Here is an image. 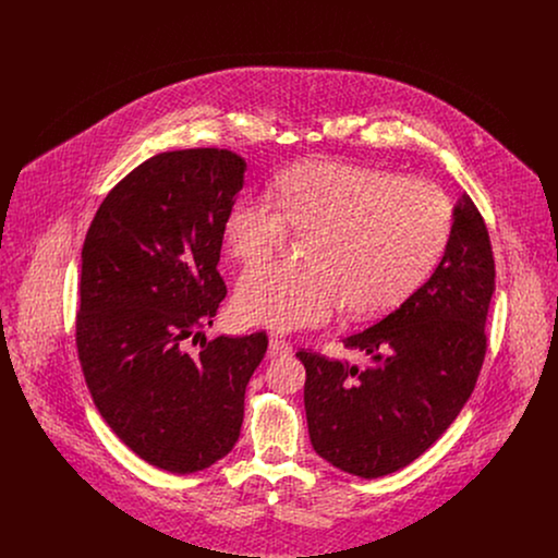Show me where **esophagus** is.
Wrapping results in <instances>:
<instances>
[{"instance_id":"34e87169","label":"esophagus","mask_w":558,"mask_h":558,"mask_svg":"<svg viewBox=\"0 0 558 558\" xmlns=\"http://www.w3.org/2000/svg\"><path fill=\"white\" fill-rule=\"evenodd\" d=\"M291 343L284 341L282 337H278V335H271V337H269V353H271V355H282V353H291Z\"/></svg>"}]
</instances>
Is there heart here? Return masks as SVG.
<instances>
[{"instance_id":"1","label":"heart","mask_w":558,"mask_h":558,"mask_svg":"<svg viewBox=\"0 0 558 558\" xmlns=\"http://www.w3.org/2000/svg\"><path fill=\"white\" fill-rule=\"evenodd\" d=\"M441 187L341 160H305L244 194L223 217V240L246 266L269 259L289 230L310 234L307 264L274 262L242 274L236 314L276 330L389 314L439 264L451 234Z\"/></svg>"}]
</instances>
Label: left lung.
Returning <instances> with one entry per match:
<instances>
[{"label":"left lung","mask_w":558,"mask_h":558,"mask_svg":"<svg viewBox=\"0 0 558 558\" xmlns=\"http://www.w3.org/2000/svg\"><path fill=\"white\" fill-rule=\"evenodd\" d=\"M494 278L485 221L464 194L446 253L425 284L343 339L347 349L371 355L368 368L296 351L310 439L324 460L349 475L385 477L441 437L477 385Z\"/></svg>","instance_id":"1"}]
</instances>
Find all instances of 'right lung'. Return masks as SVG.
<instances>
[{
	"instance_id": "add662e5",
	"label": "right lung",
	"mask_w": 558,
	"mask_h": 558,
	"mask_svg": "<svg viewBox=\"0 0 558 558\" xmlns=\"http://www.w3.org/2000/svg\"><path fill=\"white\" fill-rule=\"evenodd\" d=\"M244 169L219 148L144 160L108 192L81 251L75 343L87 389L133 453L175 475L234 448L267 351L266 332L205 339L198 355L184 345L228 292L217 264Z\"/></svg>"
}]
</instances>
